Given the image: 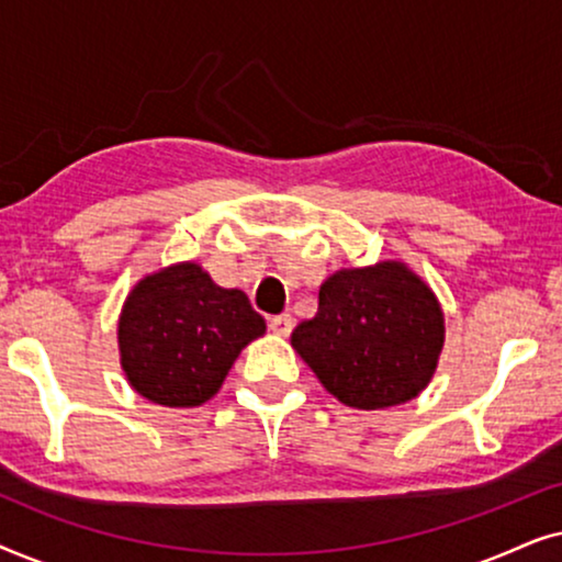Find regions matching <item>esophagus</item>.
<instances>
[{"label":"esophagus","instance_id":"obj_1","mask_svg":"<svg viewBox=\"0 0 562 562\" xmlns=\"http://www.w3.org/2000/svg\"><path fill=\"white\" fill-rule=\"evenodd\" d=\"M268 327H271V333L279 337H289L291 329H294V317H291V314H279V317H271Z\"/></svg>","mask_w":562,"mask_h":562}]
</instances>
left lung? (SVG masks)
Masks as SVG:
<instances>
[{"label": "left lung", "instance_id": "8db88e82", "mask_svg": "<svg viewBox=\"0 0 562 562\" xmlns=\"http://www.w3.org/2000/svg\"><path fill=\"white\" fill-rule=\"evenodd\" d=\"M291 345L322 386L352 409H389L419 396L445 345L435 291L402 260L340 268L319 286L312 319Z\"/></svg>", "mask_w": 562, "mask_h": 562}]
</instances>
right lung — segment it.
Segmentation results:
<instances>
[{
  "label": "right lung",
  "mask_w": 562,
  "mask_h": 562,
  "mask_svg": "<svg viewBox=\"0 0 562 562\" xmlns=\"http://www.w3.org/2000/svg\"><path fill=\"white\" fill-rule=\"evenodd\" d=\"M266 319L240 289H222L194 260L143 276L122 304L120 366L143 398L191 409L217 394Z\"/></svg>",
  "instance_id": "1"
}]
</instances>
